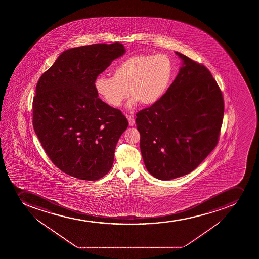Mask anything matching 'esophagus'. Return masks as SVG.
<instances>
[{
  "label": "esophagus",
  "instance_id": "34e87169",
  "mask_svg": "<svg viewBox=\"0 0 259 259\" xmlns=\"http://www.w3.org/2000/svg\"><path fill=\"white\" fill-rule=\"evenodd\" d=\"M127 117L128 122H129V125L133 126L135 124V119L134 118V115H126Z\"/></svg>",
  "mask_w": 259,
  "mask_h": 259
}]
</instances>
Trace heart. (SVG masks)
<instances>
[{"mask_svg":"<svg viewBox=\"0 0 259 259\" xmlns=\"http://www.w3.org/2000/svg\"><path fill=\"white\" fill-rule=\"evenodd\" d=\"M174 71L173 61L167 55H134L114 67L113 77L99 76L95 90L112 107L120 106L129 94L133 97L130 106L138 101L144 105H154L169 89Z\"/></svg>","mask_w":259,"mask_h":259,"instance_id":"obj_1","label":"heart"}]
</instances>
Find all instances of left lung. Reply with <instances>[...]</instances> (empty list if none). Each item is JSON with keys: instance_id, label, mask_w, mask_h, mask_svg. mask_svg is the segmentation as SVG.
Segmentation results:
<instances>
[{"instance_id": "1", "label": "left lung", "mask_w": 259, "mask_h": 259, "mask_svg": "<svg viewBox=\"0 0 259 259\" xmlns=\"http://www.w3.org/2000/svg\"><path fill=\"white\" fill-rule=\"evenodd\" d=\"M182 67L164 96L137 113L148 171L167 181L196 169L218 144L224 98L209 70L176 52Z\"/></svg>"}]
</instances>
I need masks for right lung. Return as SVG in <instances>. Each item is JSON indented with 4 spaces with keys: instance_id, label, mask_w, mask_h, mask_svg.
<instances>
[{
    "instance_id": "add662e5",
    "label": "right lung",
    "mask_w": 259,
    "mask_h": 259,
    "mask_svg": "<svg viewBox=\"0 0 259 259\" xmlns=\"http://www.w3.org/2000/svg\"><path fill=\"white\" fill-rule=\"evenodd\" d=\"M125 52L118 42L67 50L36 85L33 129L52 163L71 177L96 181L112 167L128 121L98 98L95 81Z\"/></svg>"
}]
</instances>
